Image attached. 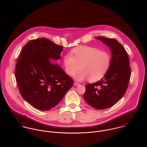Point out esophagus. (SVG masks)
Masks as SVG:
<instances>
[{
	"mask_svg": "<svg viewBox=\"0 0 147 147\" xmlns=\"http://www.w3.org/2000/svg\"><path fill=\"white\" fill-rule=\"evenodd\" d=\"M80 84L79 83H78V82H75V83H74V86H78V85H79Z\"/></svg>",
	"mask_w": 147,
	"mask_h": 147,
	"instance_id": "esophagus-1",
	"label": "esophagus"
}]
</instances>
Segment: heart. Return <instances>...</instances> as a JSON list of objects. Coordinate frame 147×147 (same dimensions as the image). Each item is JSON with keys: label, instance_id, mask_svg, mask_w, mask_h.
<instances>
[{"label": "heart", "instance_id": "heart-1", "mask_svg": "<svg viewBox=\"0 0 147 147\" xmlns=\"http://www.w3.org/2000/svg\"><path fill=\"white\" fill-rule=\"evenodd\" d=\"M65 72L72 76L78 69L81 70L74 75L78 81L88 79L95 82L102 78L109 69L111 57L110 54L100 50L89 46H80L72 50L70 55L63 59Z\"/></svg>", "mask_w": 147, "mask_h": 147}]
</instances>
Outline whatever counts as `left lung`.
I'll return each mask as SVG.
<instances>
[{
    "mask_svg": "<svg viewBox=\"0 0 147 147\" xmlns=\"http://www.w3.org/2000/svg\"><path fill=\"white\" fill-rule=\"evenodd\" d=\"M111 50L110 65L104 77L97 82L85 85L84 100L97 109L111 107L119 101L127 89L131 77V67L127 53L115 38H96Z\"/></svg>",
    "mask_w": 147,
    "mask_h": 147,
    "instance_id": "left-lung-1",
    "label": "left lung"
}]
</instances>
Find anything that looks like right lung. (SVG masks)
Wrapping results in <instances>:
<instances>
[{
	"instance_id": "1",
	"label": "right lung",
	"mask_w": 147,
	"mask_h": 147,
	"mask_svg": "<svg viewBox=\"0 0 147 147\" xmlns=\"http://www.w3.org/2000/svg\"><path fill=\"white\" fill-rule=\"evenodd\" d=\"M63 46L46 38L32 40L17 60L15 78L23 98L34 107L49 110L57 105L74 81L50 60L61 58Z\"/></svg>"
}]
</instances>
